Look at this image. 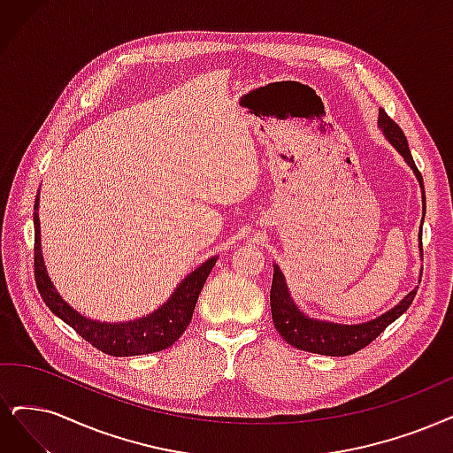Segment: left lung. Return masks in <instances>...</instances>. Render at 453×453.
Here are the masks:
<instances>
[{
	"label": "left lung",
	"instance_id": "left-lung-1",
	"mask_svg": "<svg viewBox=\"0 0 453 453\" xmlns=\"http://www.w3.org/2000/svg\"><path fill=\"white\" fill-rule=\"evenodd\" d=\"M379 127L384 132L387 140L395 147L397 153L405 158L411 165L418 182L422 188V201H424V216H426V192H424V179L422 173L412 160L411 149L403 130L399 128L395 121H392L384 110H379ZM422 241V233H420ZM416 289H412L397 306L388 310L387 313L379 315L373 321H365L360 325H340V323H328L311 319L296 308L293 298L289 295L286 278H283L280 266L274 265V276H273V288H271V310H273V321L280 336L286 340L289 345L308 350L315 355H326V357H349L357 353V350L370 345L380 332H384L388 325H392L397 317L403 315L412 300L416 296Z\"/></svg>",
	"mask_w": 453,
	"mask_h": 453
}]
</instances>
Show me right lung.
I'll list each match as a JSON object with an SVG mask.
<instances>
[{"label":"right lung","instance_id":"1","mask_svg":"<svg viewBox=\"0 0 453 453\" xmlns=\"http://www.w3.org/2000/svg\"><path fill=\"white\" fill-rule=\"evenodd\" d=\"M37 209L39 196L35 199V212H33V224H35V248H33V254H35L33 256V259H35V281L44 304L61 321L73 326L93 347L111 357H138L158 353V350L173 345L182 336V332L187 330L188 323L192 321L197 296L201 289H203L212 266L216 265V256L201 263L194 273L184 278L175 293L157 311L140 317V319L123 323L93 321L66 304L56 291L54 283L48 278L41 252V224Z\"/></svg>","mask_w":453,"mask_h":453}]
</instances>
